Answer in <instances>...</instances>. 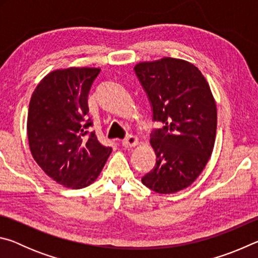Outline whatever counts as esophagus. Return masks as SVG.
<instances>
[{
	"instance_id": "34e87169",
	"label": "esophagus",
	"mask_w": 258,
	"mask_h": 258,
	"mask_svg": "<svg viewBox=\"0 0 258 258\" xmlns=\"http://www.w3.org/2000/svg\"><path fill=\"white\" fill-rule=\"evenodd\" d=\"M139 145V139L137 137H133V135H128L126 137L123 141H121V146L125 148H133Z\"/></svg>"
}]
</instances>
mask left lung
Masks as SVG:
<instances>
[{
    "instance_id": "left-lung-1",
    "label": "left lung",
    "mask_w": 258,
    "mask_h": 258,
    "mask_svg": "<svg viewBox=\"0 0 258 258\" xmlns=\"http://www.w3.org/2000/svg\"><path fill=\"white\" fill-rule=\"evenodd\" d=\"M135 74L148 94L154 120L150 135L156 165L142 183L161 195L175 194L202 174L214 149L216 102L202 72L189 61L169 58L139 62Z\"/></svg>"
}]
</instances>
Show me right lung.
Wrapping results in <instances>:
<instances>
[{
    "label": "right lung",
    "instance_id": "1",
    "mask_svg": "<svg viewBox=\"0 0 258 258\" xmlns=\"http://www.w3.org/2000/svg\"><path fill=\"white\" fill-rule=\"evenodd\" d=\"M101 69L69 67L47 74L30 98L27 137L34 160L59 184L82 189L101 173L110 147L99 142L89 118L87 97Z\"/></svg>",
    "mask_w": 258,
    "mask_h": 258
}]
</instances>
